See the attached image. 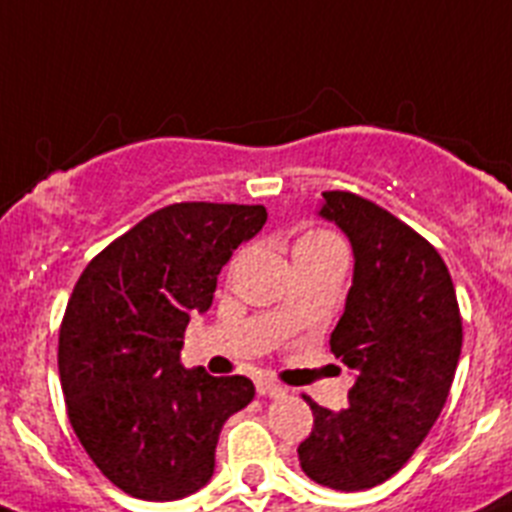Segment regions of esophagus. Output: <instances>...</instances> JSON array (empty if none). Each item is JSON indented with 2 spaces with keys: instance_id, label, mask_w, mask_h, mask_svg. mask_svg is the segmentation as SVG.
Masks as SVG:
<instances>
[{
  "instance_id": "1",
  "label": "esophagus",
  "mask_w": 512,
  "mask_h": 512,
  "mask_svg": "<svg viewBox=\"0 0 512 512\" xmlns=\"http://www.w3.org/2000/svg\"><path fill=\"white\" fill-rule=\"evenodd\" d=\"M255 388L260 395H267V398H278V395H283V385H278L275 380H270V377H260V380L255 382Z\"/></svg>"
}]
</instances>
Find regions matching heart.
<instances>
[{
	"label": "heart",
	"instance_id": "b5f03b06",
	"mask_svg": "<svg viewBox=\"0 0 512 512\" xmlns=\"http://www.w3.org/2000/svg\"><path fill=\"white\" fill-rule=\"evenodd\" d=\"M331 250H344V245L339 242V237H336V234L326 232V229H306V232L298 234L296 247H293V255H296V260H301V257L321 255V252H331Z\"/></svg>",
	"mask_w": 512,
	"mask_h": 512
}]
</instances>
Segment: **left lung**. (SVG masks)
<instances>
[{
  "mask_svg": "<svg viewBox=\"0 0 512 512\" xmlns=\"http://www.w3.org/2000/svg\"><path fill=\"white\" fill-rule=\"evenodd\" d=\"M321 196L319 214L354 252L352 288L329 344L357 377L342 411L303 395L313 428L298 462L313 482L357 492L393 477L439 418L462 352V316L431 242L357 193Z\"/></svg>",
  "mask_w": 512,
  "mask_h": 512,
  "instance_id": "left-lung-1",
  "label": "left lung"
}]
</instances>
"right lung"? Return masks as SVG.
Masks as SVG:
<instances>
[{
    "label": "right lung",
    "mask_w": 512,
    "mask_h": 512,
    "mask_svg": "<svg viewBox=\"0 0 512 512\" xmlns=\"http://www.w3.org/2000/svg\"><path fill=\"white\" fill-rule=\"evenodd\" d=\"M265 222V206L170 204L104 247L78 278L58 339L68 421L127 495L163 503L201 490L224 421L255 398L247 377L186 370L181 347L232 252Z\"/></svg>",
    "instance_id": "1"
}]
</instances>
